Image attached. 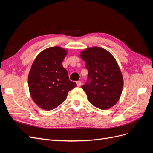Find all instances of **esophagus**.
<instances>
[{
  "label": "esophagus",
  "instance_id": "1",
  "mask_svg": "<svg viewBox=\"0 0 153 153\" xmlns=\"http://www.w3.org/2000/svg\"><path fill=\"white\" fill-rule=\"evenodd\" d=\"M76 84H77V86H78V87L81 86V85H82V82H81V81H78V82H76Z\"/></svg>",
  "mask_w": 153,
  "mask_h": 153
}]
</instances>
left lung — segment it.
I'll list each match as a JSON object with an SVG mask.
<instances>
[{
    "instance_id": "left-lung-1",
    "label": "left lung",
    "mask_w": 153,
    "mask_h": 153,
    "mask_svg": "<svg viewBox=\"0 0 153 153\" xmlns=\"http://www.w3.org/2000/svg\"><path fill=\"white\" fill-rule=\"evenodd\" d=\"M81 58L88 70L87 80L82 86L89 102L96 108L106 110L117 103L123 87V78L113 55L100 47L83 51Z\"/></svg>"
}]
</instances>
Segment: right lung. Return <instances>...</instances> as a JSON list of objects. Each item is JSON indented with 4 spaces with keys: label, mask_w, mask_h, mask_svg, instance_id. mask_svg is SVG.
<instances>
[{
    "label": "right lung",
    "mask_w": 153,
    "mask_h": 153,
    "mask_svg": "<svg viewBox=\"0 0 153 153\" xmlns=\"http://www.w3.org/2000/svg\"><path fill=\"white\" fill-rule=\"evenodd\" d=\"M66 54L61 47H50L42 51L32 64L28 76L29 91L34 103L42 109L57 108L76 86L62 66Z\"/></svg>",
    "instance_id": "right-lung-1"
}]
</instances>
